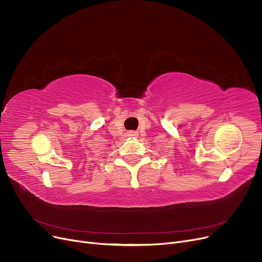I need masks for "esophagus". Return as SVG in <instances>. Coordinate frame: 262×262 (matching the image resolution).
Masks as SVG:
<instances>
[{"instance_id": "obj_1", "label": "esophagus", "mask_w": 262, "mask_h": 262, "mask_svg": "<svg viewBox=\"0 0 262 262\" xmlns=\"http://www.w3.org/2000/svg\"><path fill=\"white\" fill-rule=\"evenodd\" d=\"M133 136H134V134H133Z\"/></svg>"}]
</instances>
